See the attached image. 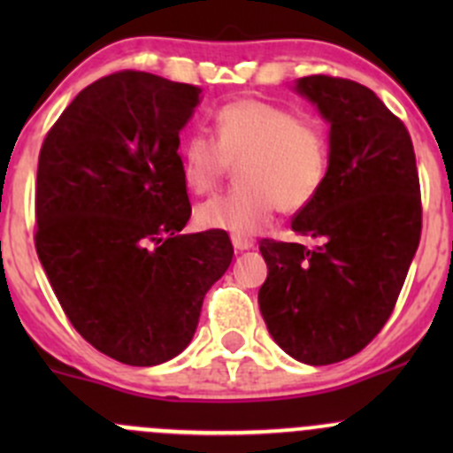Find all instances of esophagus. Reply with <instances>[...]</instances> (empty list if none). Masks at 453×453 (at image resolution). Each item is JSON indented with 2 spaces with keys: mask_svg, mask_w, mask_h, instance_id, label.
I'll return each instance as SVG.
<instances>
[{
  "mask_svg": "<svg viewBox=\"0 0 453 453\" xmlns=\"http://www.w3.org/2000/svg\"><path fill=\"white\" fill-rule=\"evenodd\" d=\"M232 245H234V250H239V252H243V250H252L254 248V239H248V236H232Z\"/></svg>",
  "mask_w": 453,
  "mask_h": 453,
  "instance_id": "esophagus-1",
  "label": "esophagus"
}]
</instances>
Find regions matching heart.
Wrapping results in <instances>:
<instances>
[{"label": "heart", "instance_id": "b5f03b06", "mask_svg": "<svg viewBox=\"0 0 453 453\" xmlns=\"http://www.w3.org/2000/svg\"><path fill=\"white\" fill-rule=\"evenodd\" d=\"M212 137L181 144V177L197 195L217 190L232 164L239 184L197 208V223L236 236L254 234L273 210L294 214L311 205L331 166L328 135L318 122L256 98L227 103L214 116Z\"/></svg>", "mask_w": 453, "mask_h": 453}]
</instances>
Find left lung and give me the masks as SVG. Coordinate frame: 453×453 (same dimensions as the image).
<instances>
[{"label":"left lung","instance_id":"obj_1","mask_svg":"<svg viewBox=\"0 0 453 453\" xmlns=\"http://www.w3.org/2000/svg\"><path fill=\"white\" fill-rule=\"evenodd\" d=\"M296 89L331 125V166L291 221L313 248L260 241L258 304L285 353L326 366L366 349L390 318L421 241V186L408 129L372 89L324 74Z\"/></svg>","mask_w":453,"mask_h":453}]
</instances>
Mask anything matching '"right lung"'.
I'll return each mask as SVG.
<instances>
[{
	"label": "right lung",
	"mask_w": 453,
	"mask_h": 453,
	"mask_svg": "<svg viewBox=\"0 0 453 453\" xmlns=\"http://www.w3.org/2000/svg\"><path fill=\"white\" fill-rule=\"evenodd\" d=\"M197 85L125 70L85 87L45 135L35 245L72 326L129 366L180 355L232 263L223 230L181 234L180 131Z\"/></svg>",
	"instance_id": "obj_1"
}]
</instances>
